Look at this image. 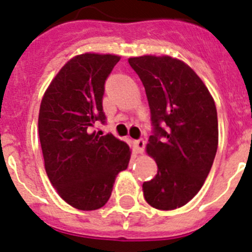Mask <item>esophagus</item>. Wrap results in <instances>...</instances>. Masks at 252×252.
<instances>
[{"mask_svg":"<svg viewBox=\"0 0 252 252\" xmlns=\"http://www.w3.org/2000/svg\"><path fill=\"white\" fill-rule=\"evenodd\" d=\"M134 143H136V149H137V153L138 154H142L143 153V151H144V146H146V143H144V141L143 139H137L136 142H134Z\"/></svg>","mask_w":252,"mask_h":252,"instance_id":"obj_1","label":"esophagus"}]
</instances>
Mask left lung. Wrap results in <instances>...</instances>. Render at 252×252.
Returning a JSON list of instances; mask_svg holds the SVG:
<instances>
[{"label": "left lung", "instance_id": "1", "mask_svg": "<svg viewBox=\"0 0 252 252\" xmlns=\"http://www.w3.org/2000/svg\"><path fill=\"white\" fill-rule=\"evenodd\" d=\"M146 89L154 133L146 151L158 171L142 190L148 205L170 211L192 200L210 174L218 147V119L210 91L195 71L163 55L129 57Z\"/></svg>", "mask_w": 252, "mask_h": 252}]
</instances>
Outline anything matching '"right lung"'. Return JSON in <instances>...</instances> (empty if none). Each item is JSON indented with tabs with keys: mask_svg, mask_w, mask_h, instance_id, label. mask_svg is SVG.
<instances>
[{
	"mask_svg": "<svg viewBox=\"0 0 252 252\" xmlns=\"http://www.w3.org/2000/svg\"><path fill=\"white\" fill-rule=\"evenodd\" d=\"M121 57L77 55L45 91L39 110V138L50 183L60 197L81 211L103 207L131 158L126 142L93 131L104 123V84Z\"/></svg>",
	"mask_w": 252,
	"mask_h": 252,
	"instance_id": "obj_1",
	"label": "right lung"
}]
</instances>
